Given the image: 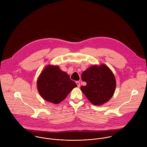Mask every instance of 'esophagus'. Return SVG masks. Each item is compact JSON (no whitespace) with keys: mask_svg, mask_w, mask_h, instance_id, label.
<instances>
[{"mask_svg":"<svg viewBox=\"0 0 147 147\" xmlns=\"http://www.w3.org/2000/svg\"><path fill=\"white\" fill-rule=\"evenodd\" d=\"M76 83L78 85V88L80 87V82H76Z\"/></svg>","mask_w":147,"mask_h":147,"instance_id":"esophagus-1","label":"esophagus"}]
</instances>
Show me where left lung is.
Masks as SVG:
<instances>
[{
	"label": "left lung",
	"instance_id": "1",
	"mask_svg": "<svg viewBox=\"0 0 147 147\" xmlns=\"http://www.w3.org/2000/svg\"><path fill=\"white\" fill-rule=\"evenodd\" d=\"M82 79L86 85L82 86L80 89L93 105L104 104L114 94L115 78L111 70L105 64H94L88 68L82 73Z\"/></svg>",
	"mask_w": 147,
	"mask_h": 147
}]
</instances>
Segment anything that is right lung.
I'll return each instance as SVG.
<instances>
[{
	"instance_id": "add662e5",
	"label": "right lung",
	"mask_w": 147,
	"mask_h": 147,
	"mask_svg": "<svg viewBox=\"0 0 147 147\" xmlns=\"http://www.w3.org/2000/svg\"><path fill=\"white\" fill-rule=\"evenodd\" d=\"M77 86L67 72L58 65H47L40 74L37 82L39 94L45 101L58 104Z\"/></svg>"
}]
</instances>
